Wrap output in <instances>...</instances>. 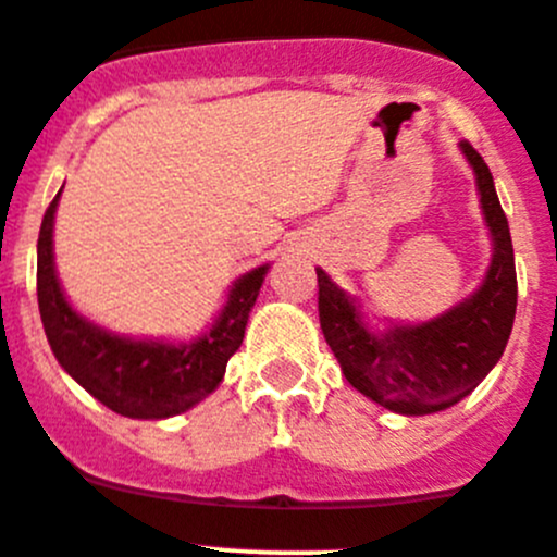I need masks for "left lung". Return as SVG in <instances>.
<instances>
[{
	"mask_svg": "<svg viewBox=\"0 0 557 557\" xmlns=\"http://www.w3.org/2000/svg\"><path fill=\"white\" fill-rule=\"evenodd\" d=\"M476 178L479 206L493 240V257L473 295L420 324H368L357 297L341 289L322 268L319 324L346 382L373 404L404 417L436 414L460 404L495 368L511 335L517 273L509 222L493 175L471 143H460Z\"/></svg>",
	"mask_w": 557,
	"mask_h": 557,
	"instance_id": "8db88e82",
	"label": "left lung"
}]
</instances>
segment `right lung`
Wrapping results in <instances>:
<instances>
[{"instance_id": "right-lung-1", "label": "right lung", "mask_w": 557, "mask_h": 557, "mask_svg": "<svg viewBox=\"0 0 557 557\" xmlns=\"http://www.w3.org/2000/svg\"><path fill=\"white\" fill-rule=\"evenodd\" d=\"M62 189L42 216L37 238V302L59 366L102 406L132 420L184 414L222 384L230 357L244 344L246 322L268 268L244 273L230 286L219 317L191 341L129 338L99 327L73 308L53 262V219Z\"/></svg>"}]
</instances>
